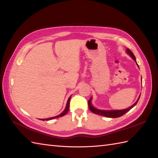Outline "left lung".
<instances>
[{
  "mask_svg": "<svg viewBox=\"0 0 158 158\" xmlns=\"http://www.w3.org/2000/svg\"><path fill=\"white\" fill-rule=\"evenodd\" d=\"M126 52L129 54V55H130L131 58H132L133 60H134L135 62H136V63L137 64L136 58H135L132 52H131V51L130 49H128V48H127V49H126ZM137 65L138 67V64H137ZM140 97V95L139 96V98H138V100L136 102H135L132 106H131L130 107H129L128 108L124 109V110H99V109L95 108V107H93V105L91 104V98L88 101V104H89V107L90 110H91L92 112H93V113H95L96 114H98V115L104 116V117H109V118H117V117H121V116H123V114L126 113V112H127L129 110H130L133 107H134V106L136 105L138 100H139Z\"/></svg>",
  "mask_w": 158,
  "mask_h": 158,
  "instance_id": "left-lung-1",
  "label": "left lung"
}]
</instances>
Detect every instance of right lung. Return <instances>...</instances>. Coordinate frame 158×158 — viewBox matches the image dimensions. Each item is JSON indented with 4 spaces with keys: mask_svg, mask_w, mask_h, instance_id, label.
I'll return each mask as SVG.
<instances>
[{
    "mask_svg": "<svg viewBox=\"0 0 158 158\" xmlns=\"http://www.w3.org/2000/svg\"><path fill=\"white\" fill-rule=\"evenodd\" d=\"M70 99H71V96L69 98L68 100H67V104H66V107L65 108V110H63V112H61V113L59 115L56 116V117H50V118H41L40 120L41 121H49V120H52V119H54V118H59V117H63V116H64L65 114H66L67 113V112H68L69 110V102H70Z\"/></svg>",
    "mask_w": 158,
    "mask_h": 158,
    "instance_id": "right-lung-1",
    "label": "right lung"
}]
</instances>
